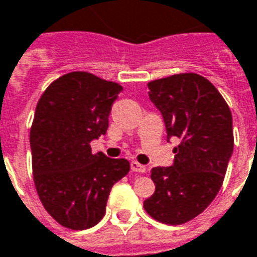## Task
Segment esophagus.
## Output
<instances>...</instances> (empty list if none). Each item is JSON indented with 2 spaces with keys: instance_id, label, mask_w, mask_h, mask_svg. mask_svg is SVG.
Here are the masks:
<instances>
[{
  "instance_id": "esophagus-1",
  "label": "esophagus",
  "mask_w": 257,
  "mask_h": 257,
  "mask_svg": "<svg viewBox=\"0 0 257 257\" xmlns=\"http://www.w3.org/2000/svg\"><path fill=\"white\" fill-rule=\"evenodd\" d=\"M131 170L135 173H145L146 172V166L138 163L136 160H132V162H131Z\"/></svg>"
}]
</instances>
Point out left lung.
Wrapping results in <instances>:
<instances>
[{
	"label": "left lung",
	"mask_w": 257,
	"mask_h": 257,
	"mask_svg": "<svg viewBox=\"0 0 257 257\" xmlns=\"http://www.w3.org/2000/svg\"><path fill=\"white\" fill-rule=\"evenodd\" d=\"M149 98L165 119L167 139L179 138L170 167H153L156 186L145 200L159 222L181 225L200 215L222 186L233 152L232 114L205 77L181 73L148 83Z\"/></svg>",
	"instance_id": "1"
}]
</instances>
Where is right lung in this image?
Here are the masks:
<instances>
[{"instance_id":"right-lung-1","label":"right lung","mask_w":257,"mask_h":257,"mask_svg":"<svg viewBox=\"0 0 257 257\" xmlns=\"http://www.w3.org/2000/svg\"><path fill=\"white\" fill-rule=\"evenodd\" d=\"M121 91L118 83L73 71L55 80L38 101L29 136L33 181L45 209L69 229L98 224L111 188L131 169L126 159L92 153L90 146L106 134Z\"/></svg>"}]
</instances>
